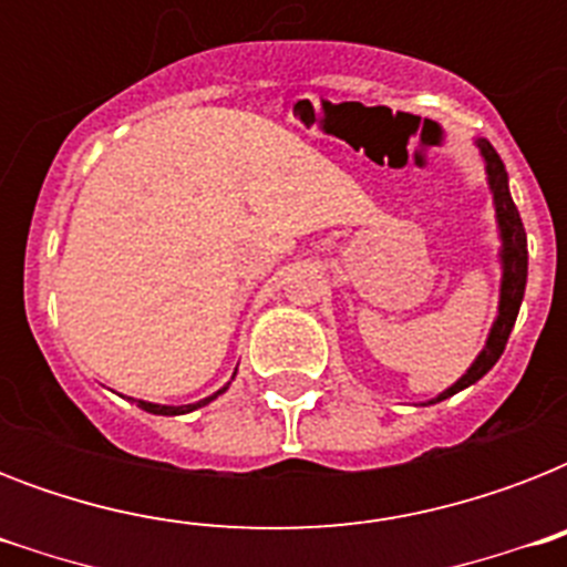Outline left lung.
I'll return each instance as SVG.
<instances>
[{"mask_svg":"<svg viewBox=\"0 0 567 567\" xmlns=\"http://www.w3.org/2000/svg\"><path fill=\"white\" fill-rule=\"evenodd\" d=\"M476 146H480V155H483L485 162V176H488V188H492L494 196V217H497V229H501V306H497V318H494L483 353L476 355L474 364H471L447 391H441V394L435 396V400H430V403H439V400H447V396L465 391L467 385H474V382H480L485 373L492 371L494 364H497V359L503 355V350H506L512 327H515V320H518L524 288H527V231H524L518 208L512 203L509 176H506V167H503L497 150H494L485 137H480Z\"/></svg>","mask_w":567,"mask_h":567,"instance_id":"left-lung-1","label":"left lung"}]
</instances>
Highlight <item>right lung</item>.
I'll return each instance as SVG.
<instances>
[{"instance_id":"obj_1","label":"right lung","mask_w":567,"mask_h":567,"mask_svg":"<svg viewBox=\"0 0 567 567\" xmlns=\"http://www.w3.org/2000/svg\"><path fill=\"white\" fill-rule=\"evenodd\" d=\"M235 373H238V368H235ZM231 379H235V377H231ZM226 388H229V382H226V385H223L217 394H223ZM217 394L205 396V400H199V403H188V405H158V403H146V400H137V405H141V409H144V412H150V414H185V412H194V409H199V405H208L212 400H217Z\"/></svg>"}]
</instances>
